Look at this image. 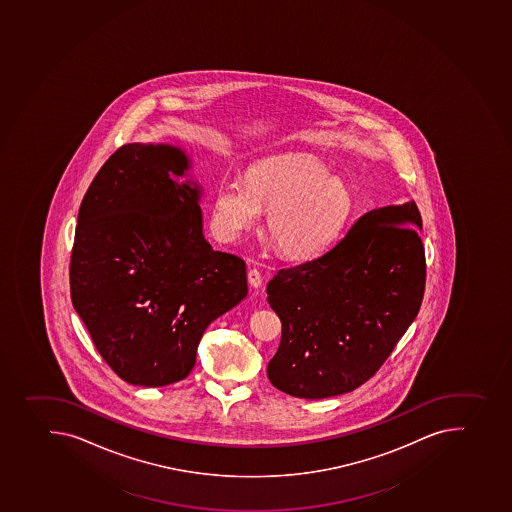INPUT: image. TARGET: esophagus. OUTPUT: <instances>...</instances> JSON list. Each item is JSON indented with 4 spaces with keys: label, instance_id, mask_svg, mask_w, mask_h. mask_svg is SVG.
I'll return each instance as SVG.
<instances>
[{
    "label": "esophagus",
    "instance_id": "1",
    "mask_svg": "<svg viewBox=\"0 0 512 512\" xmlns=\"http://www.w3.org/2000/svg\"><path fill=\"white\" fill-rule=\"evenodd\" d=\"M248 281L249 286L258 289V287L263 284V276H261V272H259L258 269H249Z\"/></svg>",
    "mask_w": 512,
    "mask_h": 512
}]
</instances>
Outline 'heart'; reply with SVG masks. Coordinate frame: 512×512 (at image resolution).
<instances>
[{"instance_id": "1", "label": "heart", "mask_w": 512, "mask_h": 512, "mask_svg": "<svg viewBox=\"0 0 512 512\" xmlns=\"http://www.w3.org/2000/svg\"><path fill=\"white\" fill-rule=\"evenodd\" d=\"M355 200L345 180L330 175L307 154L271 157L249 171V180L221 182L213 207L215 230L238 240L269 212L268 236L279 253L312 259L325 253L350 223Z\"/></svg>"}]
</instances>
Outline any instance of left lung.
<instances>
[{"label":"left lung","mask_w":512,"mask_h":512,"mask_svg":"<svg viewBox=\"0 0 512 512\" xmlns=\"http://www.w3.org/2000/svg\"><path fill=\"white\" fill-rule=\"evenodd\" d=\"M422 218L412 202L374 208L320 258L281 269L268 302L282 323L268 364L279 391L340 396L373 378L419 314Z\"/></svg>","instance_id":"obj_1"}]
</instances>
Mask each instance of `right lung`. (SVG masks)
I'll return each mask as SVG.
<instances>
[{
  "mask_svg": "<svg viewBox=\"0 0 512 512\" xmlns=\"http://www.w3.org/2000/svg\"><path fill=\"white\" fill-rule=\"evenodd\" d=\"M171 144L121 146L79 210L70 295L103 360L126 383L187 378L205 328L248 294L246 264L203 236L202 189Z\"/></svg>",
  "mask_w": 512,
  "mask_h": 512,
  "instance_id": "1",
  "label": "right lung"
}]
</instances>
